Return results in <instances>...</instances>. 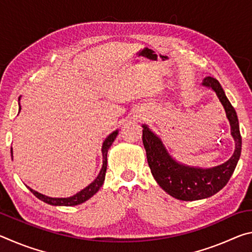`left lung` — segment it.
<instances>
[{"label": "left lung", "mask_w": 252, "mask_h": 252, "mask_svg": "<svg viewBox=\"0 0 252 252\" xmlns=\"http://www.w3.org/2000/svg\"><path fill=\"white\" fill-rule=\"evenodd\" d=\"M201 85L216 93L229 121L230 132L234 141V152L224 163L212 168L183 164L170 155L160 136L147 125H142V141L153 178L165 192L182 201L206 199L219 192L231 178L241 155L242 141L236 110L230 103L218 80L207 76Z\"/></svg>", "instance_id": "8db88e82"}]
</instances>
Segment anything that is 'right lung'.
Masks as SVG:
<instances>
[{"instance_id": "right-lung-1", "label": "right lung", "mask_w": 252, "mask_h": 252, "mask_svg": "<svg viewBox=\"0 0 252 252\" xmlns=\"http://www.w3.org/2000/svg\"><path fill=\"white\" fill-rule=\"evenodd\" d=\"M20 101V99H19ZM20 105V103H19ZM20 111H21V105H20ZM119 134V130L113 131L112 133H110L108 136H106L105 140L102 143V168L100 170L99 174H97V177L94 179V181L91 182L90 185L88 187H85L84 189H82L81 191H79L78 193H75L73 195H71V197H67V198H52V197H48V195L45 194H42L40 192H37V191L31 189V188L28 187L30 191L35 195L37 199L42 200V201L51 204V206H65V207H71V206H78V204H81L87 201V200L90 199L91 197H93L97 191L100 190V188L102 187L104 182V178H105V172H106V163H108V159H106V156H108V151L110 147L112 146V143L114 140H116L117 135ZM11 158L12 160H13V150H12L11 148Z\"/></svg>"}]
</instances>
